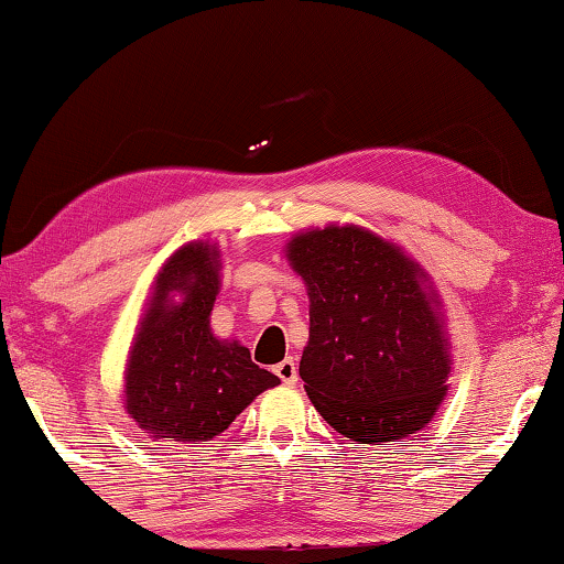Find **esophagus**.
<instances>
[{"instance_id":"esophagus-1","label":"esophagus","mask_w":564,"mask_h":564,"mask_svg":"<svg viewBox=\"0 0 564 564\" xmlns=\"http://www.w3.org/2000/svg\"><path fill=\"white\" fill-rule=\"evenodd\" d=\"M274 372L284 386H295L297 383V362L292 360V357H288V360H282L280 365H276Z\"/></svg>"}]
</instances>
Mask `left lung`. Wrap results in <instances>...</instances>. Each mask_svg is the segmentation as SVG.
Masks as SVG:
<instances>
[{"label":"left lung","instance_id":"obj_1","mask_svg":"<svg viewBox=\"0 0 564 564\" xmlns=\"http://www.w3.org/2000/svg\"><path fill=\"white\" fill-rule=\"evenodd\" d=\"M288 261L311 300L300 378L349 441L386 445L433 420L448 391V339L425 272L357 225L297 232Z\"/></svg>","mask_w":564,"mask_h":564}]
</instances>
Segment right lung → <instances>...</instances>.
I'll list each match as a JSON object with an SVG mask.
<instances>
[{"label": "right lung", "mask_w": 564, "mask_h": 564, "mask_svg": "<svg viewBox=\"0 0 564 564\" xmlns=\"http://www.w3.org/2000/svg\"><path fill=\"white\" fill-rule=\"evenodd\" d=\"M152 290L127 362V412L158 441H212L280 378L251 362V352L238 341L212 334L209 316L219 292L215 246L178 248ZM173 294L182 295L181 304Z\"/></svg>", "instance_id": "add662e5"}]
</instances>
